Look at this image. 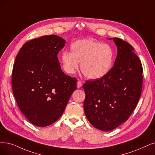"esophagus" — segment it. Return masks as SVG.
Returning <instances> with one entry per match:
<instances>
[{"instance_id": "1", "label": "esophagus", "mask_w": 155, "mask_h": 155, "mask_svg": "<svg viewBox=\"0 0 155 155\" xmlns=\"http://www.w3.org/2000/svg\"><path fill=\"white\" fill-rule=\"evenodd\" d=\"M77 85V87L80 88L82 85V82L81 81H78Z\"/></svg>"}]
</instances>
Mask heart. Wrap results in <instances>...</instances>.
<instances>
[{
  "label": "heart",
  "mask_w": 155,
  "mask_h": 155,
  "mask_svg": "<svg viewBox=\"0 0 155 155\" xmlns=\"http://www.w3.org/2000/svg\"><path fill=\"white\" fill-rule=\"evenodd\" d=\"M114 52L112 48L91 39H78L70 46V52L61 55L62 67L65 72L73 74L78 68L89 79H98L109 73L113 66Z\"/></svg>",
  "instance_id": "heart-1"
}]
</instances>
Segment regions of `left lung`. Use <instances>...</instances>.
<instances>
[{
    "label": "left lung",
    "instance_id": "left-lung-1",
    "mask_svg": "<svg viewBox=\"0 0 155 155\" xmlns=\"http://www.w3.org/2000/svg\"><path fill=\"white\" fill-rule=\"evenodd\" d=\"M113 40L117 55L109 73L83 85L85 116L93 127L105 131L116 128L130 117L142 89L143 69L134 48L120 38Z\"/></svg>",
    "mask_w": 155,
    "mask_h": 155
}]
</instances>
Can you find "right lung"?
<instances>
[{"mask_svg": "<svg viewBox=\"0 0 155 155\" xmlns=\"http://www.w3.org/2000/svg\"><path fill=\"white\" fill-rule=\"evenodd\" d=\"M65 40L44 36L25 43L13 65V92L21 112L33 124L45 127L64 112L77 79L61 70L57 57Z\"/></svg>", "mask_w": 155, "mask_h": 155, "instance_id": "right-lung-1", "label": "right lung"}]
</instances>
